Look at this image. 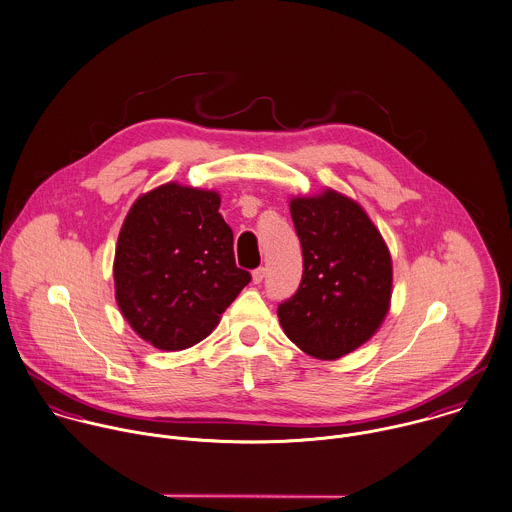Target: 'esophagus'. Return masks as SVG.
<instances>
[{
  "label": "esophagus",
  "instance_id": "obj_1",
  "mask_svg": "<svg viewBox=\"0 0 512 512\" xmlns=\"http://www.w3.org/2000/svg\"><path fill=\"white\" fill-rule=\"evenodd\" d=\"M264 276H266V268H256V270L252 272V282H254V284H260V282L264 280Z\"/></svg>",
  "mask_w": 512,
  "mask_h": 512
}]
</instances>
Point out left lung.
<instances>
[{
    "label": "left lung",
    "mask_w": 512,
    "mask_h": 512,
    "mask_svg": "<svg viewBox=\"0 0 512 512\" xmlns=\"http://www.w3.org/2000/svg\"><path fill=\"white\" fill-rule=\"evenodd\" d=\"M290 212L304 276L278 306L280 326L304 353L334 361L381 328L393 292L391 254L363 206L334 188L292 196Z\"/></svg>",
    "instance_id": "8db88e82"
}]
</instances>
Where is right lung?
I'll return each mask as SVG.
<instances>
[{"label": "right lung", "instance_id": "1", "mask_svg": "<svg viewBox=\"0 0 512 512\" xmlns=\"http://www.w3.org/2000/svg\"><path fill=\"white\" fill-rule=\"evenodd\" d=\"M216 190L161 184L141 194L121 226L115 300L133 332L163 351L204 340L250 282L236 268L232 228Z\"/></svg>", "mask_w": 512, "mask_h": 512}]
</instances>
